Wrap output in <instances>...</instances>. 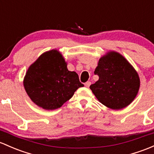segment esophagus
<instances>
[{"label":"esophagus","instance_id":"34e87169","mask_svg":"<svg viewBox=\"0 0 154 154\" xmlns=\"http://www.w3.org/2000/svg\"><path fill=\"white\" fill-rule=\"evenodd\" d=\"M84 85H85L86 87H87V88H88V87H90V86L91 85V82H87L85 83V84H84Z\"/></svg>","mask_w":154,"mask_h":154}]
</instances>
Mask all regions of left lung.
Listing matches in <instances>:
<instances>
[{
  "instance_id": "obj_1",
  "label": "left lung",
  "mask_w": 154,
  "mask_h": 154,
  "mask_svg": "<svg viewBox=\"0 0 154 154\" xmlns=\"http://www.w3.org/2000/svg\"><path fill=\"white\" fill-rule=\"evenodd\" d=\"M94 73L99 79L90 85V90L100 103L111 109L128 106L138 94V73L118 52L110 51L100 57Z\"/></svg>"
}]
</instances>
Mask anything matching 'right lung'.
I'll return each instance as SVG.
<instances>
[{
  "label": "right lung",
  "mask_w": 154,
  "mask_h": 154,
  "mask_svg": "<svg viewBox=\"0 0 154 154\" xmlns=\"http://www.w3.org/2000/svg\"><path fill=\"white\" fill-rule=\"evenodd\" d=\"M60 51H46L28 68L23 79L26 93L36 105L45 110L60 108L84 84L75 71L68 70Z\"/></svg>",
  "instance_id": "right-lung-1"
}]
</instances>
